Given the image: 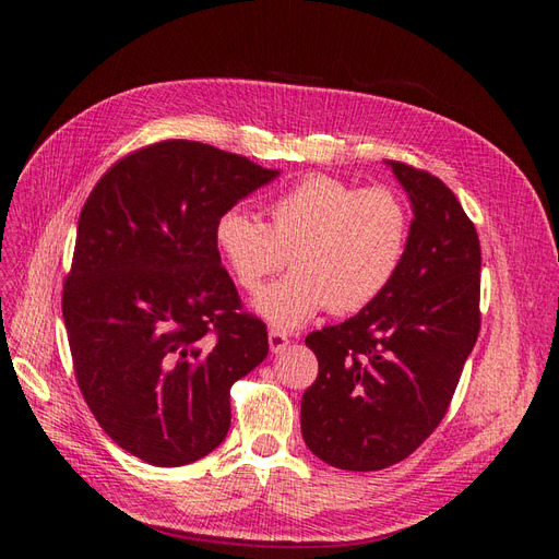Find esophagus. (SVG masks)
<instances>
[{"label": "esophagus", "mask_w": 559, "mask_h": 559, "mask_svg": "<svg viewBox=\"0 0 559 559\" xmlns=\"http://www.w3.org/2000/svg\"><path fill=\"white\" fill-rule=\"evenodd\" d=\"M267 345H270V352L280 354V352L289 347V337H286V333H282V331H270L267 333Z\"/></svg>", "instance_id": "34e87169"}]
</instances>
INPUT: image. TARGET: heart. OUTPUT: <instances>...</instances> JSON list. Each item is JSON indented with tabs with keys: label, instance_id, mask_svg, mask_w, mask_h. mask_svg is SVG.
I'll return each mask as SVG.
<instances>
[{
	"label": "heart",
	"instance_id": "obj_1",
	"mask_svg": "<svg viewBox=\"0 0 559 559\" xmlns=\"http://www.w3.org/2000/svg\"><path fill=\"white\" fill-rule=\"evenodd\" d=\"M267 216L263 224L240 207L226 210L214 242L245 292L292 261L289 275L253 298V310L280 331H296L326 308L364 310L392 284L408 247V207L386 186L357 189L314 175L280 193Z\"/></svg>",
	"mask_w": 559,
	"mask_h": 559
}]
</instances>
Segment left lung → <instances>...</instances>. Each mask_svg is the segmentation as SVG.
Wrapping results in <instances>:
<instances>
[{
	"mask_svg": "<svg viewBox=\"0 0 559 559\" xmlns=\"http://www.w3.org/2000/svg\"><path fill=\"white\" fill-rule=\"evenodd\" d=\"M411 200L396 277L359 314L306 337L319 373L300 401L306 445L335 468L380 471L448 413L480 331V242L448 186L384 160Z\"/></svg>",
	"mask_w": 559,
	"mask_h": 559,
	"instance_id": "8db88e82",
	"label": "left lung"
}]
</instances>
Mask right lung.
<instances>
[{"instance_id": "add662e5", "label": "right lung", "mask_w": 559, "mask_h": 559, "mask_svg": "<svg viewBox=\"0 0 559 559\" xmlns=\"http://www.w3.org/2000/svg\"><path fill=\"white\" fill-rule=\"evenodd\" d=\"M277 177L167 140L109 167L81 210L62 294L76 382L111 441L146 464L183 466L222 445L233 382L267 357L214 226Z\"/></svg>"}]
</instances>
